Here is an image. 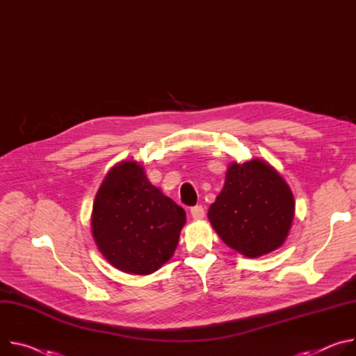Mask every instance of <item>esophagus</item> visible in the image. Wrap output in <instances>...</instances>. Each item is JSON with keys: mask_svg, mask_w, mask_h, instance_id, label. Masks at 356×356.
I'll return each instance as SVG.
<instances>
[{"mask_svg": "<svg viewBox=\"0 0 356 356\" xmlns=\"http://www.w3.org/2000/svg\"><path fill=\"white\" fill-rule=\"evenodd\" d=\"M191 216H192L195 220L204 219V216H205V209H204V207L196 205V207L191 208Z\"/></svg>", "mask_w": 356, "mask_h": 356, "instance_id": "1", "label": "esophagus"}]
</instances>
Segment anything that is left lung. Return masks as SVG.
<instances>
[{
	"label": "left lung",
	"mask_w": 356,
	"mask_h": 356,
	"mask_svg": "<svg viewBox=\"0 0 356 356\" xmlns=\"http://www.w3.org/2000/svg\"><path fill=\"white\" fill-rule=\"evenodd\" d=\"M296 202L289 184L264 160L232 163L208 211L219 238L246 257L279 249L289 236Z\"/></svg>",
	"instance_id": "8db88e82"
}]
</instances>
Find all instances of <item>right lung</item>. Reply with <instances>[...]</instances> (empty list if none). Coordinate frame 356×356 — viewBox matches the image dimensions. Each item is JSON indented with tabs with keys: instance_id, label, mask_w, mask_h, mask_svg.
Returning a JSON list of instances; mask_svg holds the SVG:
<instances>
[{
	"instance_id": "1",
	"label": "right lung",
	"mask_w": 356,
	"mask_h": 356,
	"mask_svg": "<svg viewBox=\"0 0 356 356\" xmlns=\"http://www.w3.org/2000/svg\"><path fill=\"white\" fill-rule=\"evenodd\" d=\"M185 222V211L148 181L143 164L122 161L96 193L92 234L113 267L145 275L172 257Z\"/></svg>"
}]
</instances>
